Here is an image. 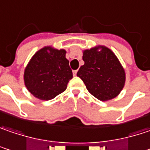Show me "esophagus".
<instances>
[{
	"instance_id": "1",
	"label": "esophagus",
	"mask_w": 150,
	"mask_h": 150,
	"mask_svg": "<svg viewBox=\"0 0 150 150\" xmlns=\"http://www.w3.org/2000/svg\"><path fill=\"white\" fill-rule=\"evenodd\" d=\"M73 75H74V76L77 75V70H73Z\"/></svg>"
}]
</instances>
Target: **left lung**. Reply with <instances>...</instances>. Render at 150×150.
Returning a JSON list of instances; mask_svg holds the SVG:
<instances>
[{
    "label": "left lung",
    "instance_id": "left-lung-1",
    "mask_svg": "<svg viewBox=\"0 0 150 150\" xmlns=\"http://www.w3.org/2000/svg\"><path fill=\"white\" fill-rule=\"evenodd\" d=\"M84 64L79 69V76L86 89L100 101L117 97L126 81L125 69L110 48L98 46L83 51Z\"/></svg>",
    "mask_w": 150,
    "mask_h": 150
}]
</instances>
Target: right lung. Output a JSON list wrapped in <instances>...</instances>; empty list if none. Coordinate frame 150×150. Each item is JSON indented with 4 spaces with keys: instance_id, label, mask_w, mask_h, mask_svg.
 Returning a JSON list of instances; mask_svg holds the SVG:
<instances>
[{
    "instance_id": "add662e5",
    "label": "right lung",
    "mask_w": 150,
    "mask_h": 150,
    "mask_svg": "<svg viewBox=\"0 0 150 150\" xmlns=\"http://www.w3.org/2000/svg\"><path fill=\"white\" fill-rule=\"evenodd\" d=\"M64 49L45 47L31 57L24 69L23 81L28 91L40 100H51L64 92L72 70Z\"/></svg>"
}]
</instances>
